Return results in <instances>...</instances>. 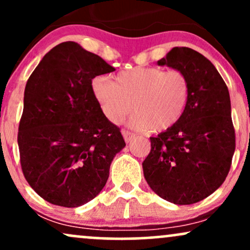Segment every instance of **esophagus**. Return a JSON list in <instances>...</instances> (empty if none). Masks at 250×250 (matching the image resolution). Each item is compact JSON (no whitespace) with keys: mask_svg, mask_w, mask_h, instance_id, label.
I'll list each match as a JSON object with an SVG mask.
<instances>
[{"mask_svg":"<svg viewBox=\"0 0 250 250\" xmlns=\"http://www.w3.org/2000/svg\"><path fill=\"white\" fill-rule=\"evenodd\" d=\"M122 135H123V137H125V141L127 142V143L130 142L131 140L134 139V136H135L133 133H130V131L125 130V129H123V130H122Z\"/></svg>","mask_w":250,"mask_h":250,"instance_id":"esophagus-1","label":"esophagus"}]
</instances>
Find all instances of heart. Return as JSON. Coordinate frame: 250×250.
<instances>
[{"label":"heart","mask_w":250,"mask_h":250,"mask_svg":"<svg viewBox=\"0 0 250 250\" xmlns=\"http://www.w3.org/2000/svg\"><path fill=\"white\" fill-rule=\"evenodd\" d=\"M91 90L105 119L120 123L134 110L130 125L136 130L165 131L182 119L190 100V80L181 69L134 67L113 80L97 76Z\"/></svg>","instance_id":"b5f03b06"}]
</instances>
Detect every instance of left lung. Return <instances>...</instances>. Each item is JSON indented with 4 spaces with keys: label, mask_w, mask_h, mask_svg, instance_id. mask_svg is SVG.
Masks as SVG:
<instances>
[{
    "label": "left lung",
    "mask_w": 250,
    "mask_h": 250,
    "mask_svg": "<svg viewBox=\"0 0 250 250\" xmlns=\"http://www.w3.org/2000/svg\"><path fill=\"white\" fill-rule=\"evenodd\" d=\"M159 65L181 69L190 80V100L173 128L150 137L142 163L149 187L175 205H191L225 182L235 151V129L227 84L207 57L175 47Z\"/></svg>",
    "instance_id": "left-lung-1"
}]
</instances>
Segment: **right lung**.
I'll use <instances>...</instances> for the list:
<instances>
[{
  "label": "right lung",
  "instance_id": "right-lung-1",
  "mask_svg": "<svg viewBox=\"0 0 250 250\" xmlns=\"http://www.w3.org/2000/svg\"><path fill=\"white\" fill-rule=\"evenodd\" d=\"M114 70L68 41L48 51L28 79L20 162L30 187L49 203L75 208L96 197L125 148L121 129L105 119L91 90L93 79Z\"/></svg>",
  "mask_w": 250,
  "mask_h": 250
}]
</instances>
